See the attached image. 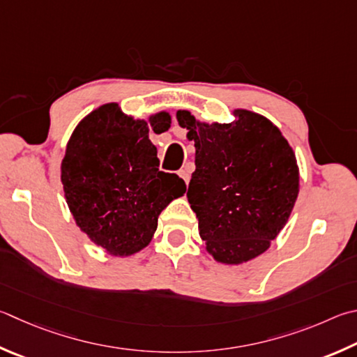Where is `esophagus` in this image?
<instances>
[{"mask_svg": "<svg viewBox=\"0 0 357 357\" xmlns=\"http://www.w3.org/2000/svg\"><path fill=\"white\" fill-rule=\"evenodd\" d=\"M178 174H179V176L181 178H183L184 179V183L187 184V183H189V181H190V174H189V170H187V167H184V168H181V170L178 172Z\"/></svg>", "mask_w": 357, "mask_h": 357, "instance_id": "1", "label": "esophagus"}]
</instances>
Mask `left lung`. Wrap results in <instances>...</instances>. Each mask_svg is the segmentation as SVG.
Listing matches in <instances>:
<instances>
[{
	"mask_svg": "<svg viewBox=\"0 0 357 357\" xmlns=\"http://www.w3.org/2000/svg\"><path fill=\"white\" fill-rule=\"evenodd\" d=\"M229 125H206L179 111L195 142V172L187 199L213 259L242 264L268 248L298 197V165L280 129L264 116L236 111Z\"/></svg>",
	"mask_w": 357,
	"mask_h": 357,
	"instance_id": "left-lung-1",
	"label": "left lung"
}]
</instances>
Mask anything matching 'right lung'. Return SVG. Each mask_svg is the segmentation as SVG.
I'll list each match as a JSON object with an SVG mask.
<instances>
[{"label": "right lung", "instance_id": "1", "mask_svg": "<svg viewBox=\"0 0 357 357\" xmlns=\"http://www.w3.org/2000/svg\"><path fill=\"white\" fill-rule=\"evenodd\" d=\"M156 134L170 128V115L150 119ZM146 121L134 120L109 102L84 119L62 160L63 192L76 225L114 256H129L150 243L159 213L183 197L185 183L159 170Z\"/></svg>", "mask_w": 357, "mask_h": 357}]
</instances>
